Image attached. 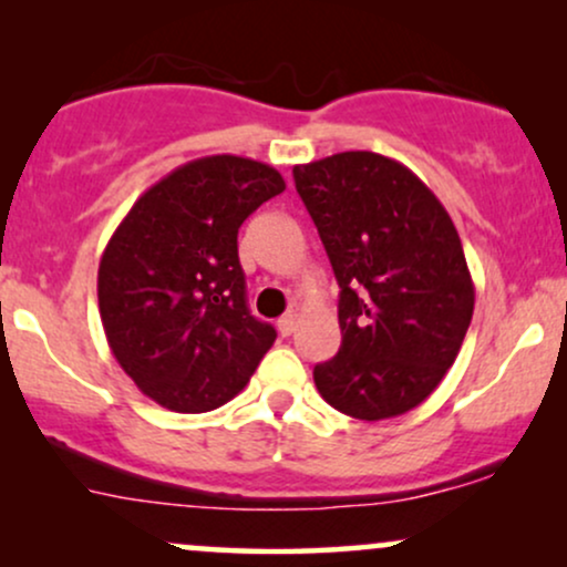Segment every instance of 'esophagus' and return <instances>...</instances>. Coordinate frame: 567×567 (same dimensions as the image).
I'll return each instance as SVG.
<instances>
[{
    "instance_id": "34e87169",
    "label": "esophagus",
    "mask_w": 567,
    "mask_h": 567,
    "mask_svg": "<svg viewBox=\"0 0 567 567\" xmlns=\"http://www.w3.org/2000/svg\"><path fill=\"white\" fill-rule=\"evenodd\" d=\"M277 328H279V333H282V336H290V333H292V330H296V328H298V315H296V311H290V315L279 317Z\"/></svg>"
}]
</instances>
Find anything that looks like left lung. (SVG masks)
Returning a JSON list of instances; mask_svg holds the SVG:
<instances>
[{
	"label": "left lung",
	"mask_w": 567,
	"mask_h": 567,
	"mask_svg": "<svg viewBox=\"0 0 567 567\" xmlns=\"http://www.w3.org/2000/svg\"><path fill=\"white\" fill-rule=\"evenodd\" d=\"M338 279L341 349L315 368L322 400L383 421L426 400L458 357L474 282L451 216L396 159L343 152L292 167Z\"/></svg>",
	"instance_id": "left-lung-1"
}]
</instances>
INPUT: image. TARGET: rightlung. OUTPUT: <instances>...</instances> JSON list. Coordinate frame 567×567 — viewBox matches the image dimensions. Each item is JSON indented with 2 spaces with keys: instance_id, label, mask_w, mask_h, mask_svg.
I'll use <instances>...</instances> for the list:
<instances>
[{
  "instance_id": "obj_1",
  "label": "right lung",
  "mask_w": 567,
  "mask_h": 567,
  "mask_svg": "<svg viewBox=\"0 0 567 567\" xmlns=\"http://www.w3.org/2000/svg\"><path fill=\"white\" fill-rule=\"evenodd\" d=\"M285 181L216 154L175 167L116 226L97 266V309L122 370L175 413H207L245 389L275 343L247 309L239 226Z\"/></svg>"
}]
</instances>
